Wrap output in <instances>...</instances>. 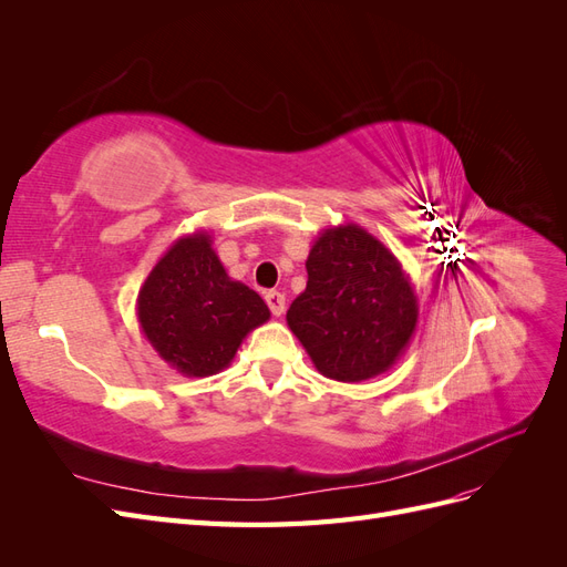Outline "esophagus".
Segmentation results:
<instances>
[{
    "mask_svg": "<svg viewBox=\"0 0 567 567\" xmlns=\"http://www.w3.org/2000/svg\"><path fill=\"white\" fill-rule=\"evenodd\" d=\"M265 300H267L269 312H271L274 317H281V315L286 312V298L279 293V290H267Z\"/></svg>",
    "mask_w": 567,
    "mask_h": 567,
    "instance_id": "34e87169",
    "label": "esophagus"
}]
</instances>
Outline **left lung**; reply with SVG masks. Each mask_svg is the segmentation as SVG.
<instances>
[{
  "label": "left lung",
  "instance_id": "1",
  "mask_svg": "<svg viewBox=\"0 0 567 567\" xmlns=\"http://www.w3.org/2000/svg\"><path fill=\"white\" fill-rule=\"evenodd\" d=\"M307 286L290 302L288 329L326 379L359 383L404 354L419 321L409 274L354 221L323 229L307 255Z\"/></svg>",
  "mask_w": 567,
  "mask_h": 567
}]
</instances>
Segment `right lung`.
<instances>
[{
    "label": "right lung",
    "instance_id": "obj_1",
    "mask_svg": "<svg viewBox=\"0 0 567 567\" xmlns=\"http://www.w3.org/2000/svg\"><path fill=\"white\" fill-rule=\"evenodd\" d=\"M269 317L265 300L219 262L210 231L177 238L136 296L144 338L188 379L227 369L244 338Z\"/></svg>",
    "mask_w": 567,
    "mask_h": 567
}]
</instances>
